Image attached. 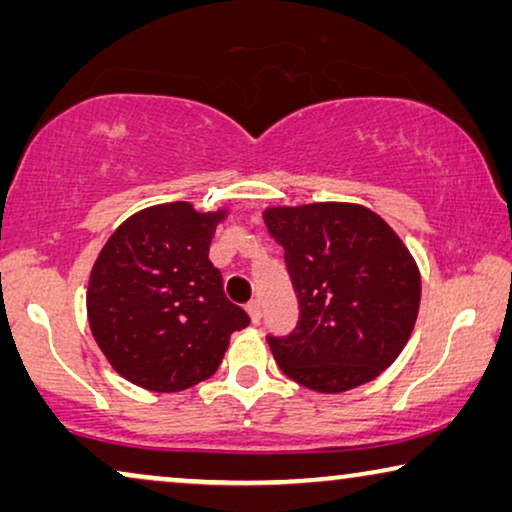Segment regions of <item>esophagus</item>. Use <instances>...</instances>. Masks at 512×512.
Listing matches in <instances>:
<instances>
[{"instance_id":"esophagus-1","label":"esophagus","mask_w":512,"mask_h":512,"mask_svg":"<svg viewBox=\"0 0 512 512\" xmlns=\"http://www.w3.org/2000/svg\"><path fill=\"white\" fill-rule=\"evenodd\" d=\"M247 312H249V319L254 321V324L261 321V303H258V300H251V303L247 305Z\"/></svg>"}]
</instances>
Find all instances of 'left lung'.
<instances>
[{
  "label": "left lung",
  "instance_id": "8db88e82",
  "mask_svg": "<svg viewBox=\"0 0 512 512\" xmlns=\"http://www.w3.org/2000/svg\"><path fill=\"white\" fill-rule=\"evenodd\" d=\"M300 319L268 345L286 377L321 394L361 387L398 359L415 328L422 279L408 247L368 207H270Z\"/></svg>",
  "mask_w": 512,
  "mask_h": 512
}]
</instances>
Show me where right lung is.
Returning <instances> with one entry per match:
<instances>
[{
	"label": "right lung",
	"instance_id": "right-lung-1",
	"mask_svg": "<svg viewBox=\"0 0 512 512\" xmlns=\"http://www.w3.org/2000/svg\"><path fill=\"white\" fill-rule=\"evenodd\" d=\"M226 209L170 202L130 216L97 256L88 321L102 354L137 387L172 394L216 373L230 335L249 326L223 293L209 244Z\"/></svg>",
	"mask_w": 512,
	"mask_h": 512
}]
</instances>
